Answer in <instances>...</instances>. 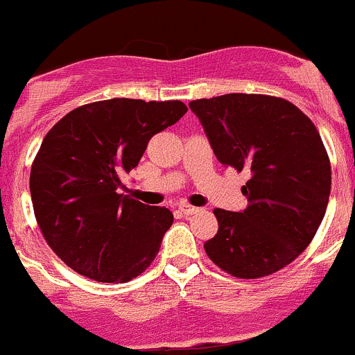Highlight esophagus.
<instances>
[{
  "label": "esophagus",
  "mask_w": 355,
  "mask_h": 355,
  "mask_svg": "<svg viewBox=\"0 0 355 355\" xmlns=\"http://www.w3.org/2000/svg\"><path fill=\"white\" fill-rule=\"evenodd\" d=\"M179 212L184 214V216H193V214H198L200 209L198 207H191V205H186V203H182V205L179 207Z\"/></svg>",
  "instance_id": "obj_1"
}]
</instances>
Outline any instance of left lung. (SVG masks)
<instances>
[{"label": "left lung", "instance_id": "obj_1", "mask_svg": "<svg viewBox=\"0 0 355 355\" xmlns=\"http://www.w3.org/2000/svg\"><path fill=\"white\" fill-rule=\"evenodd\" d=\"M217 160L238 173L241 212L216 209L219 231L203 248L223 271L255 279L279 271L307 248L324 217L331 166L311 119L283 98L230 93L189 103Z\"/></svg>", "mask_w": 355, "mask_h": 355}]
</instances>
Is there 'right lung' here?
I'll use <instances>...</instances> for the list:
<instances>
[{
  "label": "right lung",
  "mask_w": 355,
  "mask_h": 355,
  "mask_svg": "<svg viewBox=\"0 0 355 355\" xmlns=\"http://www.w3.org/2000/svg\"><path fill=\"white\" fill-rule=\"evenodd\" d=\"M186 112L179 100L112 98L77 107L48 131L31 169V198L44 240L69 268L125 283L152 264L174 216L121 195V178Z\"/></svg>",
  "instance_id": "obj_1"
}]
</instances>
